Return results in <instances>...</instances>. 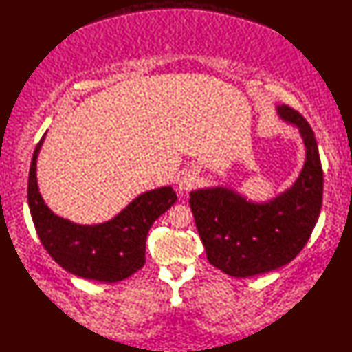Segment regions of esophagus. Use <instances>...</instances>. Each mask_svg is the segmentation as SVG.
<instances>
[{"instance_id":"34e87169","label":"esophagus","mask_w":352,"mask_h":352,"mask_svg":"<svg viewBox=\"0 0 352 352\" xmlns=\"http://www.w3.org/2000/svg\"><path fill=\"white\" fill-rule=\"evenodd\" d=\"M199 182V177L195 170H183L180 178H178V189L182 192H189L192 189L197 188V184Z\"/></svg>"}]
</instances>
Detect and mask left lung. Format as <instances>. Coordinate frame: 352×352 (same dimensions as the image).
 Instances as JSON below:
<instances>
[{"label":"left lung","instance_id":"1","mask_svg":"<svg viewBox=\"0 0 352 352\" xmlns=\"http://www.w3.org/2000/svg\"><path fill=\"white\" fill-rule=\"evenodd\" d=\"M295 126L305 160L295 183L267 201H252L228 186L190 192L189 204L207 260L231 276L248 278L290 263L307 243L322 207L324 172L315 133L287 106H276Z\"/></svg>","mask_w":352,"mask_h":352}]
</instances>
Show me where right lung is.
I'll list each match as a JSON object with an SVG mask.
<instances>
[{"instance_id": "right-lung-1", "label": "right lung", "mask_w": 352, "mask_h": 352, "mask_svg": "<svg viewBox=\"0 0 352 352\" xmlns=\"http://www.w3.org/2000/svg\"><path fill=\"white\" fill-rule=\"evenodd\" d=\"M47 133L37 144L28 175V207L43 248L66 271L101 283L129 278L145 265V242L155 219L174 206L172 186L140 193L115 218L81 226L56 214L45 204L37 186V157Z\"/></svg>"}]
</instances>
